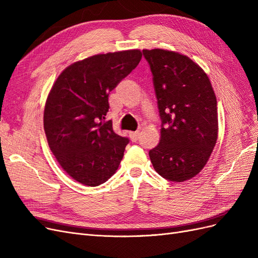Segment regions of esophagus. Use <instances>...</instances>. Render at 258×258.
Listing matches in <instances>:
<instances>
[{
  "instance_id": "esophagus-1",
  "label": "esophagus",
  "mask_w": 258,
  "mask_h": 258,
  "mask_svg": "<svg viewBox=\"0 0 258 258\" xmlns=\"http://www.w3.org/2000/svg\"><path fill=\"white\" fill-rule=\"evenodd\" d=\"M129 136H130V138H131L132 141L136 142V141H138V139H139V137H140V132H139V131H136V132H130Z\"/></svg>"
}]
</instances>
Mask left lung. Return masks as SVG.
<instances>
[{"mask_svg": "<svg viewBox=\"0 0 258 258\" xmlns=\"http://www.w3.org/2000/svg\"><path fill=\"white\" fill-rule=\"evenodd\" d=\"M150 64L159 115L160 142L150 151L153 167L172 182L204 169L218 134L216 97L208 75L187 56L143 49Z\"/></svg>", "mask_w": 258, "mask_h": 258, "instance_id": "8db88e82", "label": "left lung"}]
</instances>
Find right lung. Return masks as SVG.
I'll return each mask as SVG.
<instances>
[{"label":"right lung","instance_id":"right-lung-1","mask_svg":"<svg viewBox=\"0 0 258 258\" xmlns=\"http://www.w3.org/2000/svg\"><path fill=\"white\" fill-rule=\"evenodd\" d=\"M141 58L139 49L96 54L69 66L51 87L45 135L59 165L75 181L99 186L118 169L129 139L104 121L108 95Z\"/></svg>","mask_w":258,"mask_h":258}]
</instances>
